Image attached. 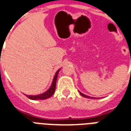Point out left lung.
Returning <instances> with one entry per match:
<instances>
[{"label":"left lung","mask_w":131,"mask_h":131,"mask_svg":"<svg viewBox=\"0 0 131 131\" xmlns=\"http://www.w3.org/2000/svg\"><path fill=\"white\" fill-rule=\"evenodd\" d=\"M79 93H80V94L82 96L84 97H87V98H93V97H90V96H88V95H86L83 94V93H81V92H80V91H79Z\"/></svg>","instance_id":"left-lung-1"}]
</instances>
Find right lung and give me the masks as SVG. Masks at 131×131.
Segmentation results:
<instances>
[{"mask_svg": "<svg viewBox=\"0 0 131 131\" xmlns=\"http://www.w3.org/2000/svg\"><path fill=\"white\" fill-rule=\"evenodd\" d=\"M60 69L57 71V72L55 74V76L53 80L52 84L51 86H50L49 89L46 91V92L42 93V94L37 95H26V96L28 98H29L30 100H46V99L49 98L50 97H51L53 95L56 90V80L57 78H58V72Z\"/></svg>", "mask_w": 131, "mask_h": 131, "instance_id": "obj_1", "label": "right lung"}]
</instances>
